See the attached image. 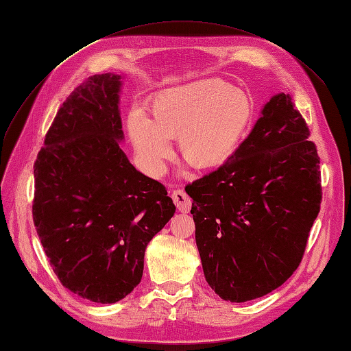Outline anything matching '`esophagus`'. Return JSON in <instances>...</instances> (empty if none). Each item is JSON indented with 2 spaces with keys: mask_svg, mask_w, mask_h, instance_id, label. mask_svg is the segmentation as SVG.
Instances as JSON below:
<instances>
[{
  "mask_svg": "<svg viewBox=\"0 0 351 351\" xmlns=\"http://www.w3.org/2000/svg\"><path fill=\"white\" fill-rule=\"evenodd\" d=\"M171 197L180 212H189L190 208H192V199L186 195L184 190H174L171 193Z\"/></svg>",
  "mask_w": 351,
  "mask_h": 351,
  "instance_id": "obj_1",
  "label": "esophagus"
}]
</instances>
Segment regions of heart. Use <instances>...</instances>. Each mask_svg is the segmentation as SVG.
Here are the masks:
<instances>
[{
    "label": "heart",
    "mask_w": 351,
    "mask_h": 351,
    "mask_svg": "<svg viewBox=\"0 0 351 351\" xmlns=\"http://www.w3.org/2000/svg\"><path fill=\"white\" fill-rule=\"evenodd\" d=\"M146 115H127V134L147 173L159 176L176 139L184 161L197 169L224 164L234 154L253 117L249 95L221 79H200L156 92Z\"/></svg>",
    "instance_id": "b5f03b06"
}]
</instances>
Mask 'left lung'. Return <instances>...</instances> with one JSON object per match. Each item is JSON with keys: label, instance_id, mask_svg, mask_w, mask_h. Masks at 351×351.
Returning a JSON list of instances; mask_svg holds the SVG:
<instances>
[{"label": "left lung", "instance_id": "1", "mask_svg": "<svg viewBox=\"0 0 351 351\" xmlns=\"http://www.w3.org/2000/svg\"><path fill=\"white\" fill-rule=\"evenodd\" d=\"M309 134L290 95H275L236 152L186 187L202 268L222 300L258 299L299 268L322 202Z\"/></svg>", "mask_w": 351, "mask_h": 351}]
</instances>
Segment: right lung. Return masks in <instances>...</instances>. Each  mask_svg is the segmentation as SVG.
Returning a JSON list of instances; mask_svg holds the SVG:
<instances>
[{"label": "right lung", "instance_id": "right-lung-1", "mask_svg": "<svg viewBox=\"0 0 351 351\" xmlns=\"http://www.w3.org/2000/svg\"><path fill=\"white\" fill-rule=\"evenodd\" d=\"M119 74H93L62 102L34 165L32 214L60 282L115 303L143 274L147 243L176 212L167 189L121 151Z\"/></svg>", "mask_w": 351, "mask_h": 351}]
</instances>
